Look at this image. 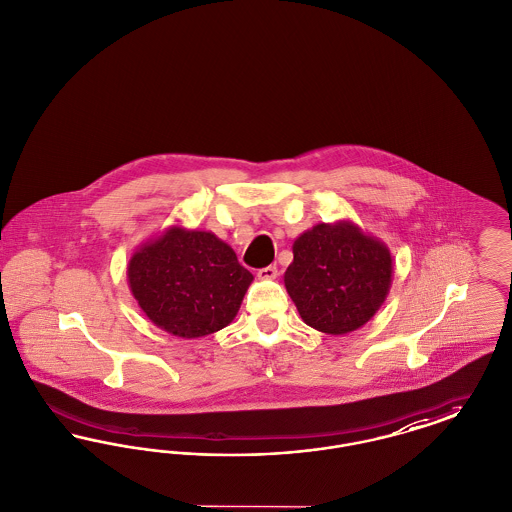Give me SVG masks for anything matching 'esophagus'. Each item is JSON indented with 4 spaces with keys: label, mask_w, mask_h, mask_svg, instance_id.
<instances>
[{
    "label": "esophagus",
    "mask_w": 512,
    "mask_h": 512,
    "mask_svg": "<svg viewBox=\"0 0 512 512\" xmlns=\"http://www.w3.org/2000/svg\"><path fill=\"white\" fill-rule=\"evenodd\" d=\"M277 275H279V271H277V267L275 266H267L262 267V269H258V279H264V281L277 279Z\"/></svg>",
    "instance_id": "obj_1"
}]
</instances>
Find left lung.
I'll list each match as a JSON object with an SVG mask.
<instances>
[{"label": "left lung", "instance_id": "8db88e82", "mask_svg": "<svg viewBox=\"0 0 512 512\" xmlns=\"http://www.w3.org/2000/svg\"><path fill=\"white\" fill-rule=\"evenodd\" d=\"M285 287L306 325L327 334L363 327L394 277L388 246L350 220L317 223L292 245Z\"/></svg>", "mask_w": 512, "mask_h": 512}]
</instances>
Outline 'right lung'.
Wrapping results in <instances>:
<instances>
[{
    "label": "right lung",
    "mask_w": 512,
    "mask_h": 512,
    "mask_svg": "<svg viewBox=\"0 0 512 512\" xmlns=\"http://www.w3.org/2000/svg\"><path fill=\"white\" fill-rule=\"evenodd\" d=\"M254 275L212 231L172 225L135 248L128 285L158 329L200 338L227 327Z\"/></svg>",
    "instance_id": "1"
}]
</instances>
